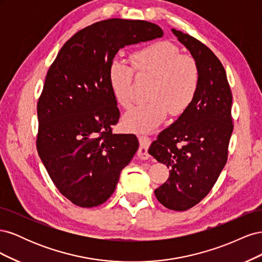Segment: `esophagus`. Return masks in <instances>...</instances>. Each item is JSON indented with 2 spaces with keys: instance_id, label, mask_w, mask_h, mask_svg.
I'll list each match as a JSON object with an SVG mask.
<instances>
[{
  "instance_id": "34e87169",
  "label": "esophagus",
  "mask_w": 262,
  "mask_h": 262,
  "mask_svg": "<svg viewBox=\"0 0 262 262\" xmlns=\"http://www.w3.org/2000/svg\"><path fill=\"white\" fill-rule=\"evenodd\" d=\"M138 138L140 141V148L138 150V155L140 158H142V160H147V158L149 157V155L147 153V149H148L150 143H152V140H150L149 137L144 136V134H140Z\"/></svg>"
}]
</instances>
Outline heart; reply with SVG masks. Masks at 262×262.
<instances>
[{
  "label": "heart",
  "mask_w": 262,
  "mask_h": 262,
  "mask_svg": "<svg viewBox=\"0 0 262 262\" xmlns=\"http://www.w3.org/2000/svg\"><path fill=\"white\" fill-rule=\"evenodd\" d=\"M132 64L139 73L152 78L147 89L149 100L132 107L122 118L126 130L152 132L169 113L180 116L191 106L200 83V71L195 60L180 54L169 41H157L132 54ZM133 71L125 62L114 59L108 68V81L119 105L131 102Z\"/></svg>",
  "instance_id": "obj_1"
}]
</instances>
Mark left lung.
Segmentation results:
<instances>
[{"label":"left lung","instance_id":"obj_1","mask_svg":"<svg viewBox=\"0 0 262 262\" xmlns=\"http://www.w3.org/2000/svg\"><path fill=\"white\" fill-rule=\"evenodd\" d=\"M171 31L199 67V90L191 106L158 134L148 154L169 168L168 179L155 189L156 199L169 210L186 211L211 191L226 164L233 97L216 55L190 35Z\"/></svg>","mask_w":262,"mask_h":262}]
</instances>
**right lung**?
Returning a JSON list of instances; mask_svg holds the SVG:
<instances>
[{
	"label": "right lung",
	"instance_id": "right-lung-1",
	"mask_svg": "<svg viewBox=\"0 0 262 262\" xmlns=\"http://www.w3.org/2000/svg\"><path fill=\"white\" fill-rule=\"evenodd\" d=\"M163 35L144 20L97 21L69 39L47 73L37 150L55 187L75 205L107 201L139 148L134 134L113 133L120 112L108 81L110 62L123 47Z\"/></svg>",
	"mask_w": 262,
	"mask_h": 262
}]
</instances>
